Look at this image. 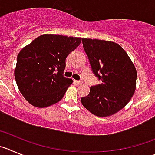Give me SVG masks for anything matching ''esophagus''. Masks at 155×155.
I'll use <instances>...</instances> for the list:
<instances>
[{
  "mask_svg": "<svg viewBox=\"0 0 155 155\" xmlns=\"http://www.w3.org/2000/svg\"><path fill=\"white\" fill-rule=\"evenodd\" d=\"M74 83H75V84L77 85V86H79V85L82 84V83H83V82H82V81H80V80H75Z\"/></svg>",
  "mask_w": 155,
  "mask_h": 155,
  "instance_id": "34e87169",
  "label": "esophagus"
}]
</instances>
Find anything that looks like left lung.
Returning a JSON list of instances; mask_svg holds the SVG:
<instances>
[{
	"mask_svg": "<svg viewBox=\"0 0 155 155\" xmlns=\"http://www.w3.org/2000/svg\"><path fill=\"white\" fill-rule=\"evenodd\" d=\"M83 48L94 75L102 83L90 87L81 103L97 117H109L122 110L136 90L137 71L126 51L117 43L83 38Z\"/></svg>",
	"mask_w": 155,
	"mask_h": 155,
	"instance_id": "left-lung-1",
	"label": "left lung"
}]
</instances>
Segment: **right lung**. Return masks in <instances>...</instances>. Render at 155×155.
Here are the masks:
<instances>
[{"instance_id": "1", "label": "right lung", "mask_w": 155, "mask_h": 155, "mask_svg": "<svg viewBox=\"0 0 155 155\" xmlns=\"http://www.w3.org/2000/svg\"><path fill=\"white\" fill-rule=\"evenodd\" d=\"M82 38L54 34L36 38L17 57L15 77L26 100L39 108L60 101L72 83L63 76L65 58Z\"/></svg>"}]
</instances>
